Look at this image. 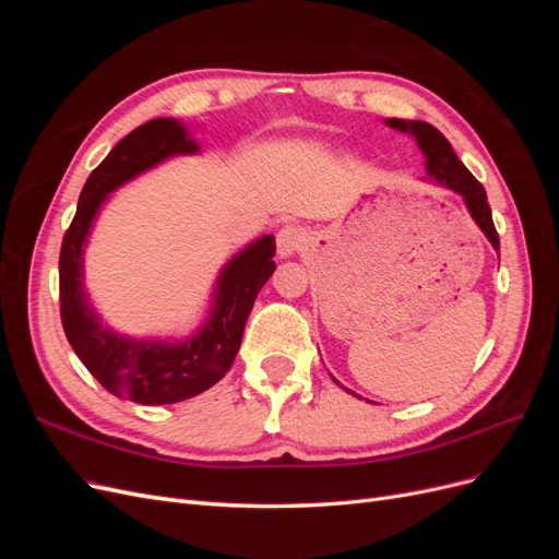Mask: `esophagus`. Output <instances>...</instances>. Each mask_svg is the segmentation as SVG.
Wrapping results in <instances>:
<instances>
[{
  "mask_svg": "<svg viewBox=\"0 0 559 559\" xmlns=\"http://www.w3.org/2000/svg\"><path fill=\"white\" fill-rule=\"evenodd\" d=\"M306 240H308L306 230H302V228L296 226V224H286V226H282L280 233H277V253H280L282 259L294 257V253L300 251L302 245H306Z\"/></svg>",
  "mask_w": 559,
  "mask_h": 559,
  "instance_id": "34e87169",
  "label": "esophagus"
}]
</instances>
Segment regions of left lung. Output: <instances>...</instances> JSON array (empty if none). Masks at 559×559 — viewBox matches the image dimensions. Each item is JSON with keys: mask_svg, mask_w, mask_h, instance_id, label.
I'll list each match as a JSON object with an SVG mask.
<instances>
[{"mask_svg": "<svg viewBox=\"0 0 559 559\" xmlns=\"http://www.w3.org/2000/svg\"><path fill=\"white\" fill-rule=\"evenodd\" d=\"M386 123L396 130L415 134L419 148L425 151V156H427V173L438 183H443L454 193L464 195V202L473 216V222H476L478 228L487 235V240L492 242V247L499 249V233L495 228L492 210H489V205H487V193L483 189V183L466 170V165L460 158H456V154L443 134L438 132L431 123H425V121H403V118H389Z\"/></svg>", "mask_w": 559, "mask_h": 559, "instance_id": "obj_1", "label": "left lung"}]
</instances>
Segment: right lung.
<instances>
[{
  "label": "right lung",
  "instance_id": "add662e5",
  "mask_svg": "<svg viewBox=\"0 0 559 559\" xmlns=\"http://www.w3.org/2000/svg\"><path fill=\"white\" fill-rule=\"evenodd\" d=\"M198 144L170 118H154L118 142L91 173L60 249V319L67 341L107 392L142 405L179 403L222 380L240 349L247 317L275 270V238L242 249L218 277L207 324L186 343L130 341L103 329L83 294V245L105 198L156 163L193 154Z\"/></svg>",
  "mask_w": 559,
  "mask_h": 559
}]
</instances>
